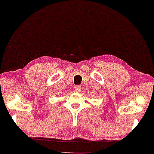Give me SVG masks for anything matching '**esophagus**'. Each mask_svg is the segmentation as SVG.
I'll list each match as a JSON object with an SVG mask.
<instances>
[{
  "instance_id": "1",
  "label": "esophagus",
  "mask_w": 154,
  "mask_h": 154,
  "mask_svg": "<svg viewBox=\"0 0 154 154\" xmlns=\"http://www.w3.org/2000/svg\"><path fill=\"white\" fill-rule=\"evenodd\" d=\"M81 86L80 85H76L74 87V90L76 92H80L81 91Z\"/></svg>"
}]
</instances>
